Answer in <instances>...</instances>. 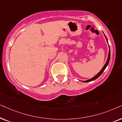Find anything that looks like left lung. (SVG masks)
<instances>
[{
    "label": "left lung",
    "mask_w": 122,
    "mask_h": 122,
    "mask_svg": "<svg viewBox=\"0 0 122 122\" xmlns=\"http://www.w3.org/2000/svg\"><path fill=\"white\" fill-rule=\"evenodd\" d=\"M104 36H105V38H106V40H107V42H108V39H107V37L105 36V35H104ZM109 53H108V59H107V61L106 63H105V64L104 66H103V67L102 68V69L100 71V72H99L98 74L96 75H95V76H94V77H92V79H89V80H86V81H81L82 82H90V81H92L95 80V79H97V78H98V77H99V76H100V75H101L102 74V73H103V71L105 70V68H106V67H107V66H108V64H109V62L110 57V47H109ZM80 81H81V80H80Z\"/></svg>",
    "instance_id": "8db88e82"
}]
</instances>
